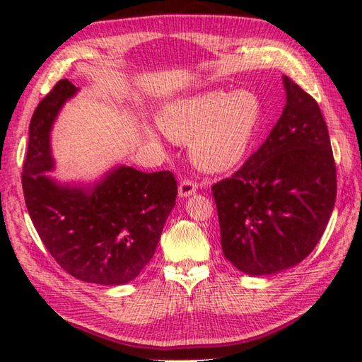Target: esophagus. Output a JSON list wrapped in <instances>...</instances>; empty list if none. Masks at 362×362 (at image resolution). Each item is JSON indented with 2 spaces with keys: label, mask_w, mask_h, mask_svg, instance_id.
<instances>
[{
  "label": "esophagus",
  "mask_w": 362,
  "mask_h": 362,
  "mask_svg": "<svg viewBox=\"0 0 362 362\" xmlns=\"http://www.w3.org/2000/svg\"><path fill=\"white\" fill-rule=\"evenodd\" d=\"M196 189H197V185L193 180H188V179L182 180L180 185H179V196L183 197V199L189 197V196H193L196 193Z\"/></svg>",
  "instance_id": "esophagus-1"
}]
</instances>
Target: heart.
Masks as SVG:
<instances>
[{
  "mask_svg": "<svg viewBox=\"0 0 362 362\" xmlns=\"http://www.w3.org/2000/svg\"><path fill=\"white\" fill-rule=\"evenodd\" d=\"M261 104L249 90L205 91L175 99L158 113V126L177 143H189L194 165L206 173H224L241 161L255 134ZM152 140L157 134L146 129Z\"/></svg>",
  "mask_w": 362,
  "mask_h": 362,
  "instance_id": "b5f03b06",
  "label": "heart"
}]
</instances>
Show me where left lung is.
<instances>
[{"label": "left lung", "mask_w": 362, "mask_h": 362, "mask_svg": "<svg viewBox=\"0 0 362 362\" xmlns=\"http://www.w3.org/2000/svg\"><path fill=\"white\" fill-rule=\"evenodd\" d=\"M283 86L286 105L266 141L211 187L224 257L253 276L308 257L336 201V166L319 105L288 76Z\"/></svg>", "instance_id": "8db88e82"}]
</instances>
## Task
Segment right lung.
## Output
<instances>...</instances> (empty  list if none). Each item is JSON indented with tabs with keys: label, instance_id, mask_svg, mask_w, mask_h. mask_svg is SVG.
<instances>
[{
	"label": "right lung",
	"instance_id": "1",
	"mask_svg": "<svg viewBox=\"0 0 362 362\" xmlns=\"http://www.w3.org/2000/svg\"><path fill=\"white\" fill-rule=\"evenodd\" d=\"M79 88L68 79L45 96L29 124L23 193L45 247L78 280L118 286L135 280L156 253L174 209L177 182L169 171L143 173L117 165L99 179L59 182L51 132Z\"/></svg>",
	"mask_w": 362,
	"mask_h": 362
}]
</instances>
